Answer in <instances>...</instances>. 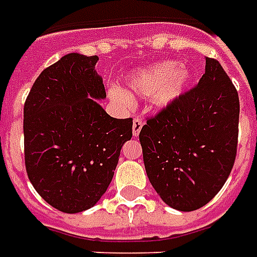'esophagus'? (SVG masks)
I'll return each instance as SVG.
<instances>
[{
    "label": "esophagus",
    "instance_id": "obj_1",
    "mask_svg": "<svg viewBox=\"0 0 257 257\" xmlns=\"http://www.w3.org/2000/svg\"><path fill=\"white\" fill-rule=\"evenodd\" d=\"M142 126H144V120H142V117L141 116L134 117V120H133V134H134V137H137L138 134H140Z\"/></svg>",
    "mask_w": 257,
    "mask_h": 257
}]
</instances>
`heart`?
<instances>
[{
  "instance_id": "1",
  "label": "heart",
  "mask_w": 257,
  "mask_h": 257,
  "mask_svg": "<svg viewBox=\"0 0 257 257\" xmlns=\"http://www.w3.org/2000/svg\"><path fill=\"white\" fill-rule=\"evenodd\" d=\"M190 78V73L181 65L161 62L128 76L127 85L131 93L150 97L156 107H167L180 96ZM113 101L121 105H130V96L120 89L109 90Z\"/></svg>"
}]
</instances>
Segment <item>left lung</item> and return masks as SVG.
<instances>
[{
    "instance_id": "left-lung-1",
    "label": "left lung",
    "mask_w": 257,
    "mask_h": 257,
    "mask_svg": "<svg viewBox=\"0 0 257 257\" xmlns=\"http://www.w3.org/2000/svg\"><path fill=\"white\" fill-rule=\"evenodd\" d=\"M238 116L234 85L217 59L206 58L198 85L146 119L145 169L168 206L194 211L219 192L236 160Z\"/></svg>"
}]
</instances>
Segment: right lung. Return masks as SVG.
<instances>
[{"label":"right lung","mask_w":257,"mask_h":257,"mask_svg":"<svg viewBox=\"0 0 257 257\" xmlns=\"http://www.w3.org/2000/svg\"><path fill=\"white\" fill-rule=\"evenodd\" d=\"M99 58L67 54L44 69L24 104V158L36 192L62 213L99 202L112 180L133 119L109 116Z\"/></svg>","instance_id":"obj_1"}]
</instances>
